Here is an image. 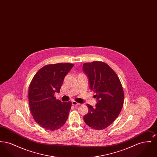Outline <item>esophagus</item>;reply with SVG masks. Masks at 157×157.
<instances>
[{"instance_id":"34e87169","label":"esophagus","mask_w":157,"mask_h":157,"mask_svg":"<svg viewBox=\"0 0 157 157\" xmlns=\"http://www.w3.org/2000/svg\"><path fill=\"white\" fill-rule=\"evenodd\" d=\"M72 105H74V106H78V105H80V104L79 103H78V102H76V101H72Z\"/></svg>"}]
</instances>
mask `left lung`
Listing matches in <instances>:
<instances>
[{
	"label": "left lung",
	"instance_id": "obj_1",
	"mask_svg": "<svg viewBox=\"0 0 157 157\" xmlns=\"http://www.w3.org/2000/svg\"><path fill=\"white\" fill-rule=\"evenodd\" d=\"M82 69L97 99L94 108L86 104L89 111L83 120L95 129H104L116 120L122 108L124 93L122 84L117 74L103 62L83 63Z\"/></svg>",
	"mask_w": 157,
	"mask_h": 157
}]
</instances>
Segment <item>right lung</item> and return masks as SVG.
<instances>
[{
	"instance_id": "1",
	"label": "right lung",
	"mask_w": 157,
	"mask_h": 157,
	"mask_svg": "<svg viewBox=\"0 0 157 157\" xmlns=\"http://www.w3.org/2000/svg\"><path fill=\"white\" fill-rule=\"evenodd\" d=\"M74 67L72 63L48 65L37 71L29 88L30 112L37 124L47 130L63 126L71 108V102H62L54 95L59 93L63 79Z\"/></svg>"
}]
</instances>
